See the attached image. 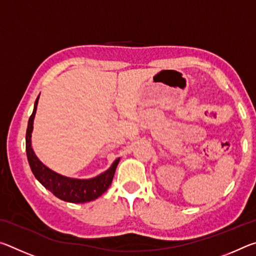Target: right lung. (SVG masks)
Returning a JSON list of instances; mask_svg holds the SVG:
<instances>
[{
    "label": "right lung",
    "instance_id": "right-lung-1",
    "mask_svg": "<svg viewBox=\"0 0 256 256\" xmlns=\"http://www.w3.org/2000/svg\"><path fill=\"white\" fill-rule=\"evenodd\" d=\"M38 98H40V96L34 102V112L29 118L27 133H26V152H27V158L32 174L47 190H50L56 198H60V200L72 203H84L96 200L104 192H106L107 188L110 186L120 158L112 162L110 170L92 180L68 178V177L56 174L55 172L47 168L36 157L32 148V140H30Z\"/></svg>",
    "mask_w": 256,
    "mask_h": 256
}]
</instances>
